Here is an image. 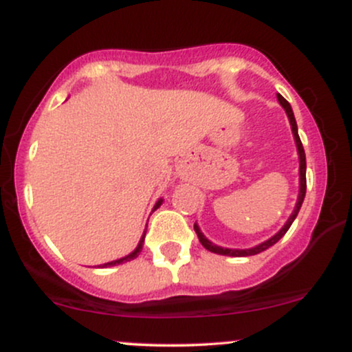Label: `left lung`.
I'll return each mask as SVG.
<instances>
[{"label": "left lung", "mask_w": 352, "mask_h": 352, "mask_svg": "<svg viewBox=\"0 0 352 352\" xmlns=\"http://www.w3.org/2000/svg\"><path fill=\"white\" fill-rule=\"evenodd\" d=\"M278 100H280V104L285 109L286 116H288L289 119V124H292V131H293V135H294V142H296V147H298V155H300V193H298V201H296V207H294L292 217L288 218V221L285 223V227H283L280 232L276 233V235H273L270 240L263 241V243L253 246V248H246V250H232V248H221V246H217L215 243H212V241L208 240V238H205L204 233L200 232L199 225H193V228H195L197 235H199V240L200 243L205 246V248L208 250V252L212 253H217V254H225V256H252V254H258L261 252H265V250H268L270 246H273L276 243L278 240H281L283 236H285V233L288 232L289 227H292V223L294 221V218H296L298 212H300L301 205H302V200H305V195H306V155H305V148H302V144H301V139L300 135H298V125H296V119H294V114H293V109L289 106V102L283 98L281 94H278Z\"/></svg>", "instance_id": "1"}]
</instances>
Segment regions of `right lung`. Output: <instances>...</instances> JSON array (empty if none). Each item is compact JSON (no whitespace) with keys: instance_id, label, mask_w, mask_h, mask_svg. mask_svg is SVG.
Listing matches in <instances>:
<instances>
[{"instance_id":"add662e5","label":"right lung","mask_w":352,"mask_h":352,"mask_svg":"<svg viewBox=\"0 0 352 352\" xmlns=\"http://www.w3.org/2000/svg\"><path fill=\"white\" fill-rule=\"evenodd\" d=\"M160 205H162V199H160L159 201H157V204H155V207H153V210H157V208H159ZM153 210H152V212H153ZM145 232H147V228H145ZM145 232H144L142 238H140L139 245H137V248L134 250V252H132L131 254H127V256H124V258H119V260H116V261H109V263H104V265H102V268H107V266H116V265L125 263V261H131V260H134V258L139 256V253L142 252V246H144V238H145Z\"/></svg>"}]
</instances>
